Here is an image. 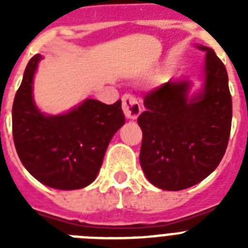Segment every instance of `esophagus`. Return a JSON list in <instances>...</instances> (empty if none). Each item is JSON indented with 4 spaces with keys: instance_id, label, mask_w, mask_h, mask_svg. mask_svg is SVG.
<instances>
[{
    "instance_id": "1",
    "label": "esophagus",
    "mask_w": 248,
    "mask_h": 248,
    "mask_svg": "<svg viewBox=\"0 0 248 248\" xmlns=\"http://www.w3.org/2000/svg\"><path fill=\"white\" fill-rule=\"evenodd\" d=\"M123 102V111L125 114V117L128 119L134 120L139 117V114L141 113V105L138 102L137 98L131 94H125L122 98Z\"/></svg>"
}]
</instances>
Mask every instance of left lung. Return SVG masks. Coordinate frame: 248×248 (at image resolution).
<instances>
[{"mask_svg": "<svg viewBox=\"0 0 248 248\" xmlns=\"http://www.w3.org/2000/svg\"><path fill=\"white\" fill-rule=\"evenodd\" d=\"M205 52L202 88L190 95L189 78L169 80L144 98L138 118L143 130L140 165L159 189L179 191L202 181L217 168L229 143L232 99L229 77L214 49Z\"/></svg>", "mask_w": 248, "mask_h": 248, "instance_id": "obj_1", "label": "left lung"}]
</instances>
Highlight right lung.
Segmentation results:
<instances>
[{"mask_svg": "<svg viewBox=\"0 0 248 248\" xmlns=\"http://www.w3.org/2000/svg\"><path fill=\"white\" fill-rule=\"evenodd\" d=\"M42 56L28 62L12 107V134L22 164L39 183L57 190L93 183L111 138L124 125L122 100L111 105L85 99L71 110L47 115L33 99V78Z\"/></svg>", "mask_w": 248, "mask_h": 248, "instance_id": "add662e5", "label": "right lung"}]
</instances>
